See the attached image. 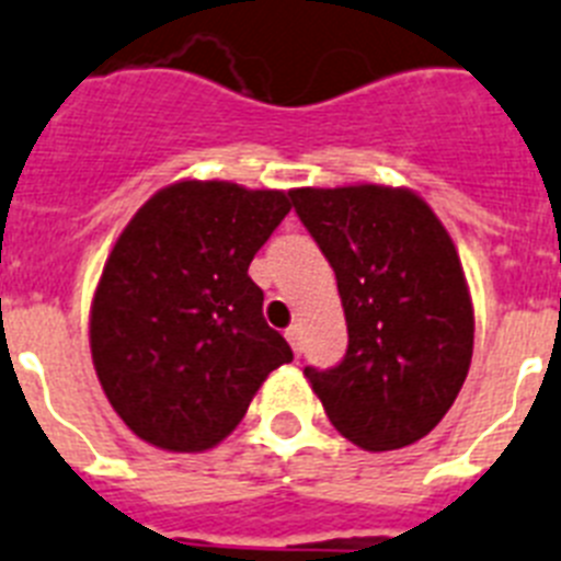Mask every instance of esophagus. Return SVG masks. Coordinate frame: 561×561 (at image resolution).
Instances as JSON below:
<instances>
[{
  "mask_svg": "<svg viewBox=\"0 0 561 561\" xmlns=\"http://www.w3.org/2000/svg\"><path fill=\"white\" fill-rule=\"evenodd\" d=\"M286 340H289L291 352L300 354V329H298V327H289V329H286Z\"/></svg>",
  "mask_w": 561,
  "mask_h": 561,
  "instance_id": "obj_1",
  "label": "esophagus"
}]
</instances>
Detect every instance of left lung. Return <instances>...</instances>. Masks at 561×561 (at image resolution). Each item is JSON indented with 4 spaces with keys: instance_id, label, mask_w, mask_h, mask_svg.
Returning <instances> with one entry per match:
<instances>
[{
    "instance_id": "8db88e82",
    "label": "left lung",
    "mask_w": 561,
    "mask_h": 561,
    "mask_svg": "<svg viewBox=\"0 0 561 561\" xmlns=\"http://www.w3.org/2000/svg\"><path fill=\"white\" fill-rule=\"evenodd\" d=\"M291 207L332 263L348 348L304 375L334 428L366 451L428 434L457 400L473 309L451 234L403 186L291 190Z\"/></svg>"
}]
</instances>
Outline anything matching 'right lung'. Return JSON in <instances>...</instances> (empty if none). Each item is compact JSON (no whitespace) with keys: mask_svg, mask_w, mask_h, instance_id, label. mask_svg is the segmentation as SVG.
<instances>
[{"mask_svg":"<svg viewBox=\"0 0 561 561\" xmlns=\"http://www.w3.org/2000/svg\"><path fill=\"white\" fill-rule=\"evenodd\" d=\"M289 209L280 190L179 181L118 234L95 286L90 352L110 405L144 443L213 448L291 360L249 277Z\"/></svg>","mask_w":561,"mask_h":561,"instance_id":"1","label":"right lung"}]
</instances>
